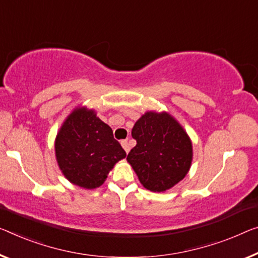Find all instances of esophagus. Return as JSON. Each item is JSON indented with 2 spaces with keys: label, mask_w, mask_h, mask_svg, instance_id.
Instances as JSON below:
<instances>
[{
  "label": "esophagus",
  "mask_w": 258,
  "mask_h": 258,
  "mask_svg": "<svg viewBox=\"0 0 258 258\" xmlns=\"http://www.w3.org/2000/svg\"><path fill=\"white\" fill-rule=\"evenodd\" d=\"M121 145H122V148L124 149V151L128 153L129 151H130V146H129V143H128V141L126 140H124V141H121Z\"/></svg>",
  "instance_id": "esophagus-1"
}]
</instances>
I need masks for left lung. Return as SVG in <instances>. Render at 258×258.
<instances>
[{"instance_id":"1","label":"left lung","mask_w":258,"mask_h":258,"mask_svg":"<svg viewBox=\"0 0 258 258\" xmlns=\"http://www.w3.org/2000/svg\"><path fill=\"white\" fill-rule=\"evenodd\" d=\"M132 136L137 144L126 160L144 188L166 191L187 175L192 160L191 141L168 113L146 112L135 123Z\"/></svg>"}]
</instances>
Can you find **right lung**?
<instances>
[{"instance_id":"obj_1","label":"right lung","mask_w":258,"mask_h":258,"mask_svg":"<svg viewBox=\"0 0 258 258\" xmlns=\"http://www.w3.org/2000/svg\"><path fill=\"white\" fill-rule=\"evenodd\" d=\"M55 156L67 179L85 189L100 187L126 153L108 124L93 109L77 107L66 118L55 140Z\"/></svg>"}]
</instances>
